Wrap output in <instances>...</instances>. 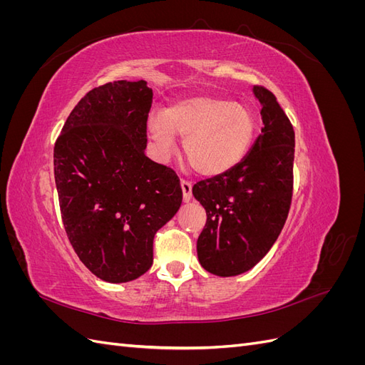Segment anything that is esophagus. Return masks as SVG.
I'll use <instances>...</instances> for the list:
<instances>
[{
  "mask_svg": "<svg viewBox=\"0 0 365 365\" xmlns=\"http://www.w3.org/2000/svg\"><path fill=\"white\" fill-rule=\"evenodd\" d=\"M181 190H182V200L187 202L192 200V182L181 180Z\"/></svg>",
  "mask_w": 365,
  "mask_h": 365,
  "instance_id": "obj_1",
  "label": "esophagus"
}]
</instances>
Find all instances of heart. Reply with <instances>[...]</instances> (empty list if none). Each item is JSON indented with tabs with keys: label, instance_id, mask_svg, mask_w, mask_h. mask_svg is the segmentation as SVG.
Instances as JSON below:
<instances>
[{
	"label": "heart",
	"instance_id": "b5f03b06",
	"mask_svg": "<svg viewBox=\"0 0 365 365\" xmlns=\"http://www.w3.org/2000/svg\"><path fill=\"white\" fill-rule=\"evenodd\" d=\"M149 130L161 153L175 149V135L184 137L187 164L200 175H220L245 157L256 132L250 109L215 96H193L149 117Z\"/></svg>",
	"mask_w": 365,
	"mask_h": 365
}]
</instances>
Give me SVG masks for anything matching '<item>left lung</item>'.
<instances>
[{"label":"left lung","mask_w":365,"mask_h":365,"mask_svg":"<svg viewBox=\"0 0 365 365\" xmlns=\"http://www.w3.org/2000/svg\"><path fill=\"white\" fill-rule=\"evenodd\" d=\"M252 91L262 103V134L233 169L193 185L207 213L197 259L220 277L245 272L264 257L292 201L294 128L269 90L257 85Z\"/></svg>","instance_id":"obj_1"}]
</instances>
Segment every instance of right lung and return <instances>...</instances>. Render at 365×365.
I'll list each match as a JSON object with an SVG mask.
<instances>
[{"label":"right lung","mask_w":365,"mask_h":365,"mask_svg":"<svg viewBox=\"0 0 365 365\" xmlns=\"http://www.w3.org/2000/svg\"><path fill=\"white\" fill-rule=\"evenodd\" d=\"M152 90L115 81L88 91L54 143L70 244L98 279L125 283L153 262V237L181 207L178 175L146 157Z\"/></svg>","instance_id":"right-lung-1"}]
</instances>
